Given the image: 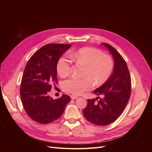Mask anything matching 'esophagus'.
Here are the masks:
<instances>
[{
  "label": "esophagus",
  "instance_id": "esophagus-1",
  "mask_svg": "<svg viewBox=\"0 0 152 152\" xmlns=\"http://www.w3.org/2000/svg\"><path fill=\"white\" fill-rule=\"evenodd\" d=\"M70 97H71V99H77L78 97L77 95H71Z\"/></svg>",
  "mask_w": 152,
  "mask_h": 152
}]
</instances>
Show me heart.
I'll list each match as a JSON object with an SVG mask.
<instances>
[{"label":"heart","instance_id":"obj_1","mask_svg":"<svg viewBox=\"0 0 152 152\" xmlns=\"http://www.w3.org/2000/svg\"><path fill=\"white\" fill-rule=\"evenodd\" d=\"M71 58L78 64L85 65L83 78L72 77L64 81L63 90L73 94L79 95L91 89L93 82L95 85L104 83L113 69L112 58L102 51L93 47H83L69 55ZM71 62L65 57L59 58L57 70L61 77L67 76L71 72Z\"/></svg>","mask_w":152,"mask_h":152}]
</instances>
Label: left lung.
Instances as JSON below:
<instances>
[{
	"label": "left lung",
	"mask_w": 152,
	"mask_h": 152,
	"mask_svg": "<svg viewBox=\"0 0 152 152\" xmlns=\"http://www.w3.org/2000/svg\"><path fill=\"white\" fill-rule=\"evenodd\" d=\"M102 44L113 56V71L107 81L94 91L95 94L102 95V98L87 100L83 115L92 124L107 126L123 113L131 95V82L128 67L122 56L110 44Z\"/></svg>",
	"instance_id": "obj_1"
}]
</instances>
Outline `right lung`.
<instances>
[{"label": "right lung", "mask_w": 152, "mask_h": 152, "mask_svg": "<svg viewBox=\"0 0 152 152\" xmlns=\"http://www.w3.org/2000/svg\"><path fill=\"white\" fill-rule=\"evenodd\" d=\"M71 44H47L28 60L22 76L20 97L28 115L40 124L57 120L63 113L71 98L63 94L57 99L49 95L53 83H57V63Z\"/></svg>", "instance_id": "1"}]
</instances>
